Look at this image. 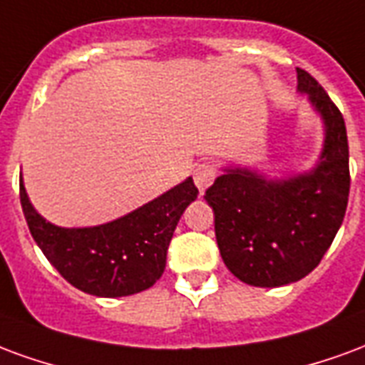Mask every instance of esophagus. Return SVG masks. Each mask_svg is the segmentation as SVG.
<instances>
[{
	"instance_id": "1",
	"label": "esophagus",
	"mask_w": 365,
	"mask_h": 365,
	"mask_svg": "<svg viewBox=\"0 0 365 365\" xmlns=\"http://www.w3.org/2000/svg\"><path fill=\"white\" fill-rule=\"evenodd\" d=\"M215 175H217V169H215V165L210 163V161L200 163L196 169H194V182H196V186H198V190H200V192H204V190L214 182Z\"/></svg>"
}]
</instances>
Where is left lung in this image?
Returning a JSON list of instances; mask_svg holds the SVG:
<instances>
[{
    "label": "left lung",
    "instance_id": "obj_1",
    "mask_svg": "<svg viewBox=\"0 0 365 365\" xmlns=\"http://www.w3.org/2000/svg\"><path fill=\"white\" fill-rule=\"evenodd\" d=\"M297 91L324 124L323 151L309 173L267 179L251 169H223L206 190L225 267L245 284L278 288L315 270L342 225L350 192L344 118L307 71Z\"/></svg>",
    "mask_w": 365,
    "mask_h": 365
}]
</instances>
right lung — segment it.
<instances>
[{"label":"right lung","mask_w":365,"mask_h":365,"mask_svg":"<svg viewBox=\"0 0 365 365\" xmlns=\"http://www.w3.org/2000/svg\"><path fill=\"white\" fill-rule=\"evenodd\" d=\"M31 235L50 264L71 286L98 297H122L151 288L165 270L175 227L198 188L188 177L155 200L95 227H58L46 222L19 180Z\"/></svg>","instance_id":"right-lung-1"}]
</instances>
